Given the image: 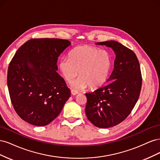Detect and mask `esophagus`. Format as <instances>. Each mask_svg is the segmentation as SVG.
I'll list each match as a JSON object with an SVG mask.
<instances>
[{
    "instance_id": "1",
    "label": "esophagus",
    "mask_w": 160,
    "mask_h": 160,
    "mask_svg": "<svg viewBox=\"0 0 160 160\" xmlns=\"http://www.w3.org/2000/svg\"><path fill=\"white\" fill-rule=\"evenodd\" d=\"M71 94H72V95H77V94H78V93H79L78 91H75V90H74V89H71Z\"/></svg>"
}]
</instances>
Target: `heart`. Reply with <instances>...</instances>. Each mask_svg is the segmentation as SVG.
Wrapping results in <instances>:
<instances>
[{
	"label": "heart",
	"instance_id": "1",
	"mask_svg": "<svg viewBox=\"0 0 160 160\" xmlns=\"http://www.w3.org/2000/svg\"><path fill=\"white\" fill-rule=\"evenodd\" d=\"M112 65V56L105 49L89 45L75 47L59 62L61 74L67 81H71L78 74L79 77L72 83L77 89L88 86L90 89L101 88L107 81Z\"/></svg>",
	"mask_w": 160,
	"mask_h": 160
}]
</instances>
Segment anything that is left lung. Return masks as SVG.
Returning a JSON list of instances; mask_svg holds the SVG:
<instances>
[{
  "mask_svg": "<svg viewBox=\"0 0 160 160\" xmlns=\"http://www.w3.org/2000/svg\"><path fill=\"white\" fill-rule=\"evenodd\" d=\"M97 45L111 47L116 55L109 83L85 93L87 118L95 126L109 128L122 122L139 99L142 77L139 61L133 51L115 41Z\"/></svg>",
  "mask_w": 160,
  "mask_h": 160,
  "instance_id": "left-lung-1",
  "label": "left lung"
}]
</instances>
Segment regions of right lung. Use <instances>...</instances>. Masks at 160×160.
Here are the masks:
<instances>
[{"instance_id":"1","label":"right lung","mask_w":160,"mask_h":160,"mask_svg":"<svg viewBox=\"0 0 160 160\" xmlns=\"http://www.w3.org/2000/svg\"><path fill=\"white\" fill-rule=\"evenodd\" d=\"M71 45L61 38H32L19 48L8 68L13 108L27 123L45 126L54 120L71 96L58 74V57Z\"/></svg>"}]
</instances>
